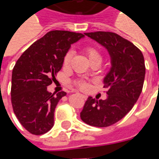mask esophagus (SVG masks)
I'll return each mask as SVG.
<instances>
[{"mask_svg": "<svg viewBox=\"0 0 159 159\" xmlns=\"http://www.w3.org/2000/svg\"><path fill=\"white\" fill-rule=\"evenodd\" d=\"M81 96L83 97L84 100H86V99H87V96H86V95H84V94H81Z\"/></svg>", "mask_w": 159, "mask_h": 159, "instance_id": "obj_1", "label": "esophagus"}]
</instances>
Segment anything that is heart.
<instances>
[{"label": "heart", "mask_w": 159, "mask_h": 159, "mask_svg": "<svg viewBox=\"0 0 159 159\" xmlns=\"http://www.w3.org/2000/svg\"><path fill=\"white\" fill-rule=\"evenodd\" d=\"M85 52H86L87 57L89 60V62L93 61V60H99L100 62H101L102 60V56H101V53L100 52V51L96 49L95 48H93V47H88L85 48ZM73 52L72 51H68L66 52V55L64 56V59H63V65L65 66H69L70 63V60H71V58H72ZM77 86L79 87L80 89H86L88 88V85L85 82L83 81H79L76 83Z\"/></svg>", "instance_id": "heart-1"}]
</instances>
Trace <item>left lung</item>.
Here are the masks:
<instances>
[{
	"instance_id": "obj_1",
	"label": "left lung",
	"mask_w": 159,
	"mask_h": 159,
	"mask_svg": "<svg viewBox=\"0 0 159 159\" xmlns=\"http://www.w3.org/2000/svg\"><path fill=\"white\" fill-rule=\"evenodd\" d=\"M84 34L107 49L111 69L103 80L104 88H108L107 98L97 100L89 97L80 117L91 126H111L122 119L140 97L146 74L143 54L132 42L116 33Z\"/></svg>"
}]
</instances>
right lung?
<instances>
[{"label": "right lung", "mask_w": 159, "mask_h": 159, "mask_svg": "<svg viewBox=\"0 0 159 159\" xmlns=\"http://www.w3.org/2000/svg\"><path fill=\"white\" fill-rule=\"evenodd\" d=\"M81 33L52 30L23 52L12 73L11 100L16 117L30 133L40 135L54 124L56 106L66 92L52 93L48 86L63 66V59Z\"/></svg>", "instance_id": "add662e5"}]
</instances>
